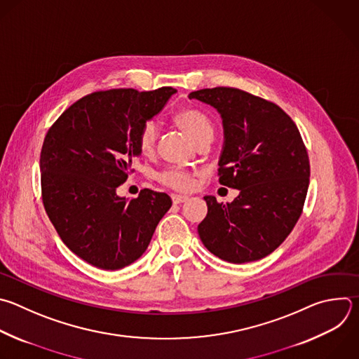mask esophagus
<instances>
[{
    "mask_svg": "<svg viewBox=\"0 0 359 359\" xmlns=\"http://www.w3.org/2000/svg\"><path fill=\"white\" fill-rule=\"evenodd\" d=\"M189 200V196H184V194H172V201L175 204H180V203H184Z\"/></svg>",
    "mask_w": 359,
    "mask_h": 359,
    "instance_id": "1",
    "label": "esophagus"
}]
</instances>
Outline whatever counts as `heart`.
Wrapping results in <instances>:
<instances>
[{
    "label": "heart",
    "instance_id": "obj_1",
    "mask_svg": "<svg viewBox=\"0 0 359 359\" xmlns=\"http://www.w3.org/2000/svg\"><path fill=\"white\" fill-rule=\"evenodd\" d=\"M175 119L187 133V135L196 142V145L205 140L211 141L214 134V126L210 116L204 111L198 108H184L175 115ZM158 135L159 127L154 119H149V121H145L141 126L137 137V144L144 155H149L155 149ZM156 177L162 184L175 190H189L194 186V173L180 168H169L158 173Z\"/></svg>",
    "mask_w": 359,
    "mask_h": 359
}]
</instances>
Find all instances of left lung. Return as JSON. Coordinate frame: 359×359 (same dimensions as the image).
Returning <instances> with one entry per match:
<instances>
[{
	"label": "left lung",
	"instance_id": "left-lung-1",
	"mask_svg": "<svg viewBox=\"0 0 359 359\" xmlns=\"http://www.w3.org/2000/svg\"><path fill=\"white\" fill-rule=\"evenodd\" d=\"M189 98L219 112V183L240 190L226 204L204 197L208 211L197 226L200 240L231 264L262 259L286 240L304 205L310 162L302 135L279 105L240 88H203Z\"/></svg>",
	"mask_w": 359,
	"mask_h": 359
}]
</instances>
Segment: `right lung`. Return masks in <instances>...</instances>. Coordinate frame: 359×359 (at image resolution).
I'll use <instances>...</instances> for the list:
<instances>
[{
  "label": "right lung",
  "instance_id": "right-lung-1",
  "mask_svg": "<svg viewBox=\"0 0 359 359\" xmlns=\"http://www.w3.org/2000/svg\"><path fill=\"white\" fill-rule=\"evenodd\" d=\"M173 87L112 88L84 95L49 128L41 151L42 201L66 247L87 264L116 271L147 251L172 205L166 193L116 194L141 155V126L159 114Z\"/></svg>",
  "mask_w": 359,
  "mask_h": 359
}]
</instances>
